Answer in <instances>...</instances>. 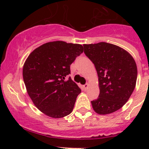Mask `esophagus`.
Wrapping results in <instances>:
<instances>
[{
	"mask_svg": "<svg viewBox=\"0 0 149 149\" xmlns=\"http://www.w3.org/2000/svg\"><path fill=\"white\" fill-rule=\"evenodd\" d=\"M88 83H86V84H84V85L83 86L84 89V90H86V88H88Z\"/></svg>",
	"mask_w": 149,
	"mask_h": 149,
	"instance_id": "34e87169",
	"label": "esophagus"
}]
</instances>
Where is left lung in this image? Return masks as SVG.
Wrapping results in <instances>:
<instances>
[{"mask_svg": "<svg viewBox=\"0 0 149 149\" xmlns=\"http://www.w3.org/2000/svg\"><path fill=\"white\" fill-rule=\"evenodd\" d=\"M84 47L99 77L100 95L91 102L93 109L100 115L112 113L123 107L136 87V61L125 49L110 43L84 45Z\"/></svg>", "mask_w": 149, "mask_h": 149, "instance_id": "1", "label": "left lung"}]
</instances>
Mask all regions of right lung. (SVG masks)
<instances>
[{
	"label": "right lung",
	"instance_id": "1",
	"mask_svg": "<svg viewBox=\"0 0 149 149\" xmlns=\"http://www.w3.org/2000/svg\"><path fill=\"white\" fill-rule=\"evenodd\" d=\"M84 52L81 45L47 42L33 50L23 66L26 91L39 110L52 118L71 113L81 89L70 78L72 63Z\"/></svg>",
	"mask_w": 149,
	"mask_h": 149
}]
</instances>
